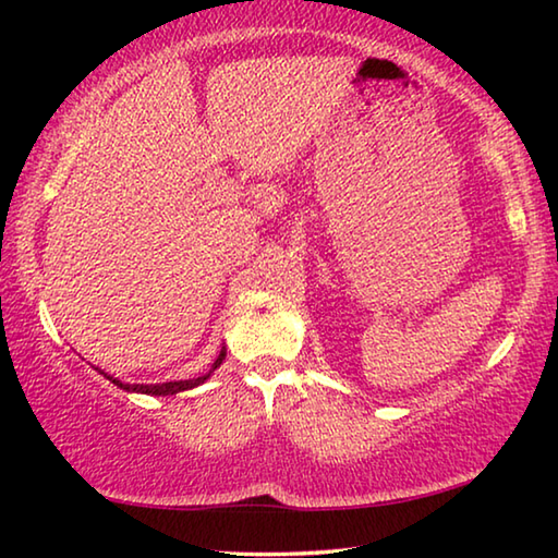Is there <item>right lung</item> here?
<instances>
[{"label":"right lung","instance_id":"add662e5","mask_svg":"<svg viewBox=\"0 0 558 558\" xmlns=\"http://www.w3.org/2000/svg\"><path fill=\"white\" fill-rule=\"evenodd\" d=\"M223 359H226V349H221V354L216 356V362H214V366L209 369V374L196 376V379H186V381H167V384H122V381H118V379H112V376H108L106 372H100V374H106L108 379H110L112 384H116V386H120L122 391H137V393H147V396H169V393H179V391L194 389V386L204 384V381L209 379V376L214 374V369H219Z\"/></svg>","mask_w":558,"mask_h":558}]
</instances>
